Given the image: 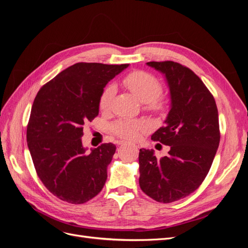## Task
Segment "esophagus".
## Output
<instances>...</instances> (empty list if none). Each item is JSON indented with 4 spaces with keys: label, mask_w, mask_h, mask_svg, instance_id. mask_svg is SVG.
I'll use <instances>...</instances> for the list:
<instances>
[{
    "label": "esophagus",
    "mask_w": 248,
    "mask_h": 248,
    "mask_svg": "<svg viewBox=\"0 0 248 248\" xmlns=\"http://www.w3.org/2000/svg\"><path fill=\"white\" fill-rule=\"evenodd\" d=\"M126 142H127V141H125V140H121V141L119 142V144H120V145H124V144H126Z\"/></svg>",
    "instance_id": "34e87169"
}]
</instances>
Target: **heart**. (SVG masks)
<instances>
[{
    "mask_svg": "<svg viewBox=\"0 0 248 248\" xmlns=\"http://www.w3.org/2000/svg\"><path fill=\"white\" fill-rule=\"evenodd\" d=\"M122 84L140 101L145 102L147 108L154 111L164 109V101L158 97L162 92V86L151 73L142 70L131 71L122 78ZM115 93L116 88L112 85H108L103 89L98 100L101 110L106 111L110 108ZM148 127L145 120L120 118L110 125V130L119 138L136 140L147 131Z\"/></svg>",
    "mask_w": 248,
    "mask_h": 248,
    "instance_id": "obj_1",
    "label": "heart"
}]
</instances>
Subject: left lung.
<instances>
[{"label":"left lung","mask_w":248,"mask_h":248,"mask_svg":"<svg viewBox=\"0 0 248 248\" xmlns=\"http://www.w3.org/2000/svg\"><path fill=\"white\" fill-rule=\"evenodd\" d=\"M147 64L166 76L171 99L166 124L151 139L170 149L160 159L153 150H140V186L168 204L189 196L208 175L220 140L218 111L211 92L188 67L172 61Z\"/></svg>","instance_id":"obj_1"}]
</instances>
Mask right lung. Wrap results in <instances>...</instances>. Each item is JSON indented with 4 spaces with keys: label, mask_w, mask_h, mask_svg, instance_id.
I'll return each mask as SVG.
<instances>
[{
    "label": "right lung",
    "mask_w": 248,
    "mask_h": 248,
    "mask_svg": "<svg viewBox=\"0 0 248 248\" xmlns=\"http://www.w3.org/2000/svg\"><path fill=\"white\" fill-rule=\"evenodd\" d=\"M128 64L77 63L37 93L27 126V141L37 175L58 199L84 204L106 184L116 152L111 142L86 152L84 126L99 112V96Z\"/></svg>",
    "instance_id": "add662e5"
}]
</instances>
